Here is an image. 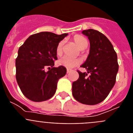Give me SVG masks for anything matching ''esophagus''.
Listing matches in <instances>:
<instances>
[{
    "label": "esophagus",
    "instance_id": "1",
    "mask_svg": "<svg viewBox=\"0 0 133 133\" xmlns=\"http://www.w3.org/2000/svg\"><path fill=\"white\" fill-rule=\"evenodd\" d=\"M71 71H72V70H71V69H66V72H67V73H69V72H70Z\"/></svg>",
    "mask_w": 133,
    "mask_h": 133
}]
</instances>
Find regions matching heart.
Listing matches in <instances>:
<instances>
[{
  "label": "heart",
  "mask_w": 133,
  "mask_h": 133,
  "mask_svg": "<svg viewBox=\"0 0 133 133\" xmlns=\"http://www.w3.org/2000/svg\"><path fill=\"white\" fill-rule=\"evenodd\" d=\"M73 39L78 46V48L81 50H83V49L87 47L88 41L84 36L77 35L74 36ZM63 44H64V41H61L56 46V52L57 55H61L63 52ZM58 63L59 65L63 66L66 68L72 69V68L78 65L81 63V60L78 59V58H72L69 57V56H64L58 60Z\"/></svg>",
  "instance_id": "1"
}]
</instances>
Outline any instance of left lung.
Listing matches in <instances>:
<instances>
[{"instance_id":"1","label":"left lung","mask_w":133,"mask_h":133,"mask_svg":"<svg viewBox=\"0 0 133 133\" xmlns=\"http://www.w3.org/2000/svg\"><path fill=\"white\" fill-rule=\"evenodd\" d=\"M82 33L90 41L89 54L81 66L87 73L78 71L79 77L72 83V92L79 103L94 105L103 101L115 85L118 70L117 55L110 41L101 32L88 29Z\"/></svg>"}]
</instances>
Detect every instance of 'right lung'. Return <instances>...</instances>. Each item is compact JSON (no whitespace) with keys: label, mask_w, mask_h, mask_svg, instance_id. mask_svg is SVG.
Wrapping results in <instances>:
<instances>
[{"label":"right lung","mask_w":133,"mask_h":133,"mask_svg":"<svg viewBox=\"0 0 133 133\" xmlns=\"http://www.w3.org/2000/svg\"><path fill=\"white\" fill-rule=\"evenodd\" d=\"M68 34L41 32L30 36L19 48L16 58V79L23 95L42 102L55 95L57 83L66 73L63 66L54 67L56 46ZM46 66L49 70L45 71Z\"/></svg>","instance_id":"add662e5"}]
</instances>
